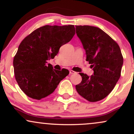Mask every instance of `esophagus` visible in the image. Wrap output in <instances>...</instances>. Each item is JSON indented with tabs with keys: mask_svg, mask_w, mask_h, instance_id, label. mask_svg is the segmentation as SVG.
Wrapping results in <instances>:
<instances>
[{
	"mask_svg": "<svg viewBox=\"0 0 134 134\" xmlns=\"http://www.w3.org/2000/svg\"><path fill=\"white\" fill-rule=\"evenodd\" d=\"M70 72V74H76V72H74V70H70V72Z\"/></svg>",
	"mask_w": 134,
	"mask_h": 134,
	"instance_id": "1",
	"label": "esophagus"
}]
</instances>
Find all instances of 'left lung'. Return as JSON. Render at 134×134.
I'll return each mask as SVG.
<instances>
[{"label": "left lung", "instance_id": "1", "mask_svg": "<svg viewBox=\"0 0 134 134\" xmlns=\"http://www.w3.org/2000/svg\"><path fill=\"white\" fill-rule=\"evenodd\" d=\"M76 30L94 71L91 76L79 73L82 79L76 90L90 102L100 101L111 93L120 77L124 63L120 48L99 27L76 26Z\"/></svg>", "mask_w": 134, "mask_h": 134}]
</instances>
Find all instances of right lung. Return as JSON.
Segmentation results:
<instances>
[{
	"label": "right lung",
	"mask_w": 134,
	"mask_h": 134,
	"mask_svg": "<svg viewBox=\"0 0 134 134\" xmlns=\"http://www.w3.org/2000/svg\"><path fill=\"white\" fill-rule=\"evenodd\" d=\"M75 35L74 25H46L36 29L20 43L13 60L16 80L21 90L35 99L54 91L69 74L67 69H53L47 61L54 58L61 46Z\"/></svg>",
	"instance_id": "1"
}]
</instances>
